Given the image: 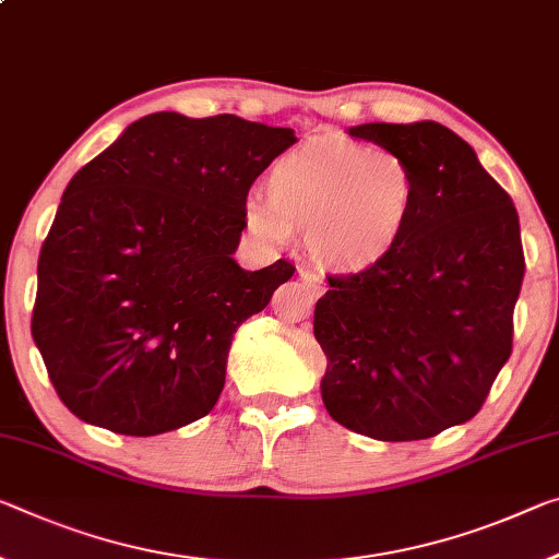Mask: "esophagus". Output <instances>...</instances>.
Listing matches in <instances>:
<instances>
[{
	"mask_svg": "<svg viewBox=\"0 0 559 559\" xmlns=\"http://www.w3.org/2000/svg\"><path fill=\"white\" fill-rule=\"evenodd\" d=\"M298 278H300V286H304V290L311 298H318V296H323V290H325V281H323V276L318 271H311V269H300V273H298Z\"/></svg>",
	"mask_w": 559,
	"mask_h": 559,
	"instance_id": "34e87169",
	"label": "esophagus"
}]
</instances>
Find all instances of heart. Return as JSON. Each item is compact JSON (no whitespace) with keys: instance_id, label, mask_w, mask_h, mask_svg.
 Instances as JSON below:
<instances>
[{"instance_id":"heart-1","label":"heart","mask_w":559,"mask_h":559,"mask_svg":"<svg viewBox=\"0 0 559 559\" xmlns=\"http://www.w3.org/2000/svg\"><path fill=\"white\" fill-rule=\"evenodd\" d=\"M415 199L413 166L393 148L321 141L281 156L265 176V201L248 199L243 218L271 241L306 231L318 263L358 273L397 246Z\"/></svg>"}]
</instances>
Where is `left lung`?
Wrapping results in <instances>:
<instances>
[{
  "label": "left lung",
  "instance_id": "obj_1",
  "mask_svg": "<svg viewBox=\"0 0 559 559\" xmlns=\"http://www.w3.org/2000/svg\"><path fill=\"white\" fill-rule=\"evenodd\" d=\"M350 136L413 166L418 199L383 261L328 276L313 333L325 411L360 436L425 440L477 415L512 353L525 276L520 218L467 141L438 121L360 123Z\"/></svg>",
  "mask_w": 559,
  "mask_h": 559
}]
</instances>
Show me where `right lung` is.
Here are the masks:
<instances>
[{"label": "right lung", "mask_w": 559, "mask_h": 559, "mask_svg": "<svg viewBox=\"0 0 559 559\" xmlns=\"http://www.w3.org/2000/svg\"><path fill=\"white\" fill-rule=\"evenodd\" d=\"M294 129L156 111L79 168L37 265L34 343L79 420L158 436L214 411L236 328L294 263L234 253L251 183Z\"/></svg>", "instance_id": "right-lung-1"}]
</instances>
